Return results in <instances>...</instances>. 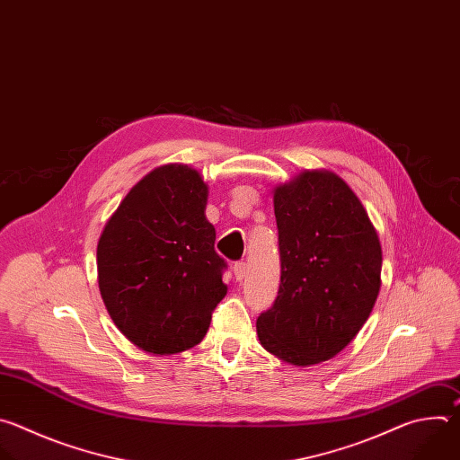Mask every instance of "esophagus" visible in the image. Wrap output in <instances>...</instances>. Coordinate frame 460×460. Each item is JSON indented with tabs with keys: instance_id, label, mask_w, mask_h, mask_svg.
<instances>
[{
	"instance_id": "obj_1",
	"label": "esophagus",
	"mask_w": 460,
	"mask_h": 460,
	"mask_svg": "<svg viewBox=\"0 0 460 460\" xmlns=\"http://www.w3.org/2000/svg\"><path fill=\"white\" fill-rule=\"evenodd\" d=\"M246 273H248V264L244 261H239L234 264V275L237 281H243L246 278Z\"/></svg>"
}]
</instances>
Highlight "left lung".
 <instances>
[{"label":"left lung","mask_w":460,"mask_h":460,"mask_svg":"<svg viewBox=\"0 0 460 460\" xmlns=\"http://www.w3.org/2000/svg\"><path fill=\"white\" fill-rule=\"evenodd\" d=\"M281 285L257 317L264 349L310 366L337 355L370 317L381 288L379 235L346 182L303 172L275 189Z\"/></svg>","instance_id":"1"}]
</instances>
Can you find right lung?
Listing matches in <instances>:
<instances>
[{"mask_svg": "<svg viewBox=\"0 0 460 460\" xmlns=\"http://www.w3.org/2000/svg\"><path fill=\"white\" fill-rule=\"evenodd\" d=\"M208 189L187 164L159 166L127 194L98 243V283L121 333L170 355L201 342L226 296V261L205 216Z\"/></svg>", "mask_w": 460, "mask_h": 460, "instance_id": "add662e5", "label": "right lung"}]
</instances>
